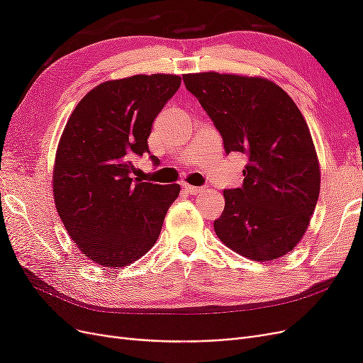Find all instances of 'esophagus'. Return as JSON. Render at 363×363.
<instances>
[{
	"label": "esophagus",
	"instance_id": "esophagus-1",
	"mask_svg": "<svg viewBox=\"0 0 363 363\" xmlns=\"http://www.w3.org/2000/svg\"><path fill=\"white\" fill-rule=\"evenodd\" d=\"M182 188H183L186 192H188V194H191V195H196V194L204 192L203 186H191V184H188V183H183Z\"/></svg>",
	"mask_w": 363,
	"mask_h": 363
}]
</instances>
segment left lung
Instances as JSON below:
<instances>
[{"instance_id":"left-lung-1","label":"left lung","mask_w":363,"mask_h":363,"mask_svg":"<svg viewBox=\"0 0 363 363\" xmlns=\"http://www.w3.org/2000/svg\"><path fill=\"white\" fill-rule=\"evenodd\" d=\"M183 82L221 135L225 155L248 157L242 186L224 189L215 233L252 260L284 256L300 242L320 195V164L298 107L257 77L203 72L184 74Z\"/></svg>"}]
</instances>
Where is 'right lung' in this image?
<instances>
[{
	"label": "right lung",
	"instance_id": "obj_1",
	"mask_svg": "<svg viewBox=\"0 0 363 363\" xmlns=\"http://www.w3.org/2000/svg\"><path fill=\"white\" fill-rule=\"evenodd\" d=\"M179 75H133L96 86L77 104L54 164V201L79 250L98 265L121 268L157 240L180 186L131 179L148 152L152 121L179 91Z\"/></svg>",
	"mask_w": 363,
	"mask_h": 363
}]
</instances>
